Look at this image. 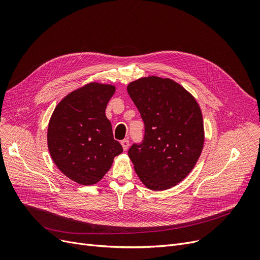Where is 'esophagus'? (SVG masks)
Returning <instances> with one entry per match:
<instances>
[{
  "mask_svg": "<svg viewBox=\"0 0 260 260\" xmlns=\"http://www.w3.org/2000/svg\"><path fill=\"white\" fill-rule=\"evenodd\" d=\"M121 144H122L123 149H124V151H127L128 147H129V140H128V139L122 140V141H121Z\"/></svg>",
  "mask_w": 260,
  "mask_h": 260,
  "instance_id": "1",
  "label": "esophagus"
}]
</instances>
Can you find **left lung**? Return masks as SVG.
Here are the masks:
<instances>
[{"instance_id":"8db88e82","label":"left lung","mask_w":260,"mask_h":260,"mask_svg":"<svg viewBox=\"0 0 260 260\" xmlns=\"http://www.w3.org/2000/svg\"><path fill=\"white\" fill-rule=\"evenodd\" d=\"M127 92L144 122L141 143L128 149L134 169L153 190L168 189L182 181L201 154L204 132L195 98L171 79L136 80Z\"/></svg>"}]
</instances>
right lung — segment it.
Returning <instances> with one entry per match:
<instances>
[{
  "label": "right lung",
  "mask_w": 260,
  "mask_h": 260,
  "mask_svg": "<svg viewBox=\"0 0 260 260\" xmlns=\"http://www.w3.org/2000/svg\"><path fill=\"white\" fill-rule=\"evenodd\" d=\"M115 86L89 83L57 105L48 124L50 156L68 178L82 185L100 181L111 169L114 158L123 152L114 139L106 105Z\"/></svg>",
  "instance_id": "right-lung-1"
}]
</instances>
